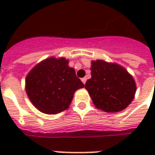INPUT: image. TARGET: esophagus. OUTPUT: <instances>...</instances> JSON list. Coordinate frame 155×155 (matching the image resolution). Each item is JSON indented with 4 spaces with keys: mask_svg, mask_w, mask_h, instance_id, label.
Returning a JSON list of instances; mask_svg holds the SVG:
<instances>
[{
    "mask_svg": "<svg viewBox=\"0 0 155 155\" xmlns=\"http://www.w3.org/2000/svg\"><path fill=\"white\" fill-rule=\"evenodd\" d=\"M81 80H82V82H83V84H85V83H86L87 78H82Z\"/></svg>",
    "mask_w": 155,
    "mask_h": 155,
    "instance_id": "34e87169",
    "label": "esophagus"
}]
</instances>
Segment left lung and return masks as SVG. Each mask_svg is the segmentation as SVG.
Returning <instances> with one entry per match:
<instances>
[{
	"mask_svg": "<svg viewBox=\"0 0 155 155\" xmlns=\"http://www.w3.org/2000/svg\"><path fill=\"white\" fill-rule=\"evenodd\" d=\"M91 78L85 89L97 109L105 112H119L134 99L136 86L134 78L119 64L104 60L91 62Z\"/></svg>",
	"mask_w": 155,
	"mask_h": 155,
	"instance_id": "left-lung-1",
	"label": "left lung"
}]
</instances>
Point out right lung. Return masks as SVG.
Masks as SVG:
<instances>
[{
  "label": "right lung",
  "instance_id": "right-lung-1",
  "mask_svg": "<svg viewBox=\"0 0 155 155\" xmlns=\"http://www.w3.org/2000/svg\"><path fill=\"white\" fill-rule=\"evenodd\" d=\"M68 62L64 58H46L27 76V96L39 111L53 115L67 110L75 91L84 87Z\"/></svg>",
  "mask_w": 155,
  "mask_h": 155
}]
</instances>
